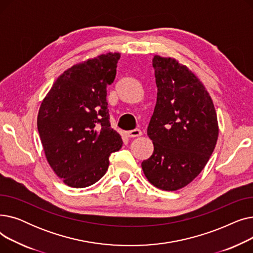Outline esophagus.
<instances>
[{"label":"esophagus","instance_id":"esophagus-1","mask_svg":"<svg viewBox=\"0 0 253 253\" xmlns=\"http://www.w3.org/2000/svg\"><path fill=\"white\" fill-rule=\"evenodd\" d=\"M142 133L141 131L139 129H134V130H131V131H127L125 132V135L127 137H130V138H134V137H138L140 136Z\"/></svg>","mask_w":253,"mask_h":253}]
</instances>
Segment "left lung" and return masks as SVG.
Instances as JSON below:
<instances>
[{
    "mask_svg": "<svg viewBox=\"0 0 253 253\" xmlns=\"http://www.w3.org/2000/svg\"><path fill=\"white\" fill-rule=\"evenodd\" d=\"M157 102L148 127L154 144L141 167L163 191H177L204 169L218 138L213 101L198 77L175 58H153Z\"/></svg>",
    "mask_w": 253,
    "mask_h": 253,
    "instance_id": "8db88e82",
    "label": "left lung"
}]
</instances>
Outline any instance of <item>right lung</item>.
I'll list each match as a JSON object with an SVG mask.
<instances>
[{
    "mask_svg": "<svg viewBox=\"0 0 253 253\" xmlns=\"http://www.w3.org/2000/svg\"><path fill=\"white\" fill-rule=\"evenodd\" d=\"M119 52H109L64 71L42 100L38 131L47 161L71 188L98 181L123 140L111 128L106 87L116 77Z\"/></svg>",
    "mask_w": 253,
    "mask_h": 253,
    "instance_id": "1",
    "label": "right lung"
}]
</instances>
